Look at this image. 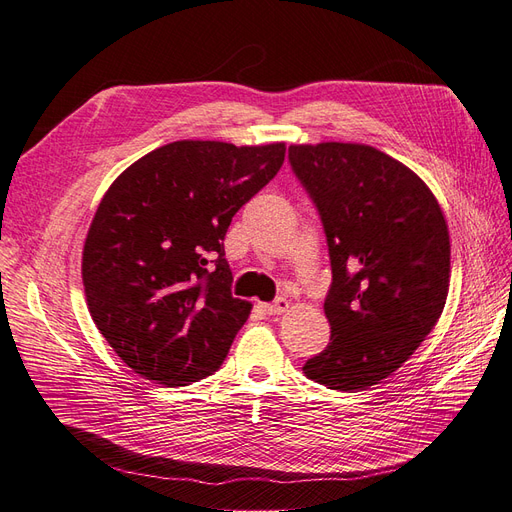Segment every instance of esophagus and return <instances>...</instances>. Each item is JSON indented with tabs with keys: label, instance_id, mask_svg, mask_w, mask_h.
Returning <instances> with one entry per match:
<instances>
[{
	"label": "esophagus",
	"instance_id": "1",
	"mask_svg": "<svg viewBox=\"0 0 512 512\" xmlns=\"http://www.w3.org/2000/svg\"><path fill=\"white\" fill-rule=\"evenodd\" d=\"M260 307H262V312L269 314V316H280V314H284L286 309H288V301L280 297L277 301H273V303H265V305H260Z\"/></svg>",
	"mask_w": 512,
	"mask_h": 512
}]
</instances>
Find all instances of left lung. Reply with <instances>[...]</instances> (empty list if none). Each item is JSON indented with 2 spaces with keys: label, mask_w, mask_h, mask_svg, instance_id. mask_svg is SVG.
<instances>
[{
  "label": "left lung",
  "mask_w": 512,
  "mask_h": 512,
  "mask_svg": "<svg viewBox=\"0 0 512 512\" xmlns=\"http://www.w3.org/2000/svg\"><path fill=\"white\" fill-rule=\"evenodd\" d=\"M288 160L318 209L333 273L331 342L303 374L333 391L367 389L406 363L442 314L444 213L421 177L369 145H290Z\"/></svg>",
  "instance_id": "1"
}]
</instances>
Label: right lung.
Instances as JSON below:
<instances>
[{"mask_svg": "<svg viewBox=\"0 0 512 512\" xmlns=\"http://www.w3.org/2000/svg\"><path fill=\"white\" fill-rule=\"evenodd\" d=\"M284 156V143L177 141L108 188L85 239L83 284L96 327L136 374L185 386L220 369L252 309L230 292L226 230Z\"/></svg>", "mask_w": 512, "mask_h": 512, "instance_id": "obj_1", "label": "right lung"}]
</instances>
